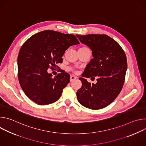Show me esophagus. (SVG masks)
Instances as JSON below:
<instances>
[{"label":"esophagus","instance_id":"obj_1","mask_svg":"<svg viewBox=\"0 0 146 146\" xmlns=\"http://www.w3.org/2000/svg\"><path fill=\"white\" fill-rule=\"evenodd\" d=\"M76 79H77V77H75V76H70V81L72 82V81L75 80Z\"/></svg>","mask_w":146,"mask_h":146}]
</instances>
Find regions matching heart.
I'll return each instance as SVG.
<instances>
[{
	"label": "heart",
	"mask_w": 146,
	"mask_h": 146,
	"mask_svg": "<svg viewBox=\"0 0 146 146\" xmlns=\"http://www.w3.org/2000/svg\"><path fill=\"white\" fill-rule=\"evenodd\" d=\"M80 48H83V49H87V48H88V47H81ZM69 70H70V71H73V72H74V70L73 69H72V68H69Z\"/></svg>",
	"instance_id": "1"
}]
</instances>
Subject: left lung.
<instances>
[{
	"instance_id": "left-lung-1",
	"label": "left lung",
	"mask_w": 146,
	"mask_h": 146,
	"mask_svg": "<svg viewBox=\"0 0 146 146\" xmlns=\"http://www.w3.org/2000/svg\"><path fill=\"white\" fill-rule=\"evenodd\" d=\"M76 36L92 50L94 58L82 76L97 78L96 84L80 77L82 86L76 94L81 105L92 110L105 108L119 94L125 82L127 59L115 40L106 35L90 34Z\"/></svg>"
}]
</instances>
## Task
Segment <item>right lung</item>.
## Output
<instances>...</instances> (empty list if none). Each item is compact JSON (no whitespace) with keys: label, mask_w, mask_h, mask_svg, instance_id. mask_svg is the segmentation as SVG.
<instances>
[{"label":"right lung","mask_w":146,"mask_h":146,"mask_svg":"<svg viewBox=\"0 0 146 146\" xmlns=\"http://www.w3.org/2000/svg\"><path fill=\"white\" fill-rule=\"evenodd\" d=\"M78 44L75 35L51 30L36 33L25 41L18 56V78L28 98L39 105L59 99L70 81V75L62 70L52 78L47 70L62 63L65 51Z\"/></svg>","instance_id":"obj_1"}]
</instances>
